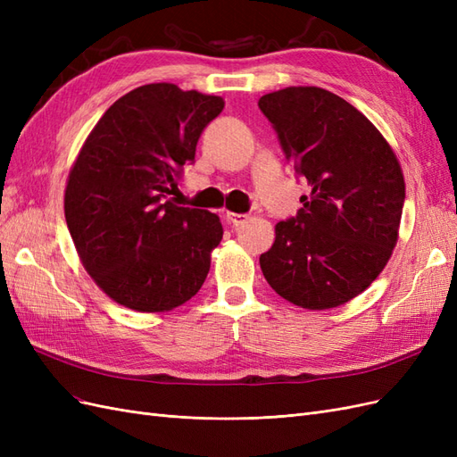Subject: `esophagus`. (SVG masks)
<instances>
[{
	"label": "esophagus",
	"instance_id": "1",
	"mask_svg": "<svg viewBox=\"0 0 457 457\" xmlns=\"http://www.w3.org/2000/svg\"><path fill=\"white\" fill-rule=\"evenodd\" d=\"M225 217H227V220H228L232 227H240V225H244L245 220H247V215H244V213H230V212H227Z\"/></svg>",
	"mask_w": 457,
	"mask_h": 457
}]
</instances>
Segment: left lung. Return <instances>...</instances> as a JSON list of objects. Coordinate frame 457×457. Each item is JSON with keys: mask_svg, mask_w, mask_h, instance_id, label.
<instances>
[{"mask_svg": "<svg viewBox=\"0 0 457 457\" xmlns=\"http://www.w3.org/2000/svg\"><path fill=\"white\" fill-rule=\"evenodd\" d=\"M286 160L311 185L295 217L280 220L259 265L276 294L309 311L343 305L378 278L398 240L404 175L378 128L322 87L259 99Z\"/></svg>", "mask_w": 457, "mask_h": 457, "instance_id": "1", "label": "left lung"}]
</instances>
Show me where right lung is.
<instances>
[{"mask_svg": "<svg viewBox=\"0 0 457 457\" xmlns=\"http://www.w3.org/2000/svg\"><path fill=\"white\" fill-rule=\"evenodd\" d=\"M225 108L175 84L141 86L110 106L68 175L64 217L81 265L120 305L165 312L198 294L223 238L215 213L165 200Z\"/></svg>", "mask_w": 457, "mask_h": 457, "instance_id": "obj_1", "label": "right lung"}]
</instances>
